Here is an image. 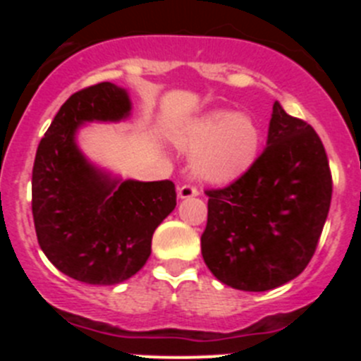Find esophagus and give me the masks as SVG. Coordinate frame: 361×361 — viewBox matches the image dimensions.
<instances>
[{"mask_svg": "<svg viewBox=\"0 0 361 361\" xmlns=\"http://www.w3.org/2000/svg\"><path fill=\"white\" fill-rule=\"evenodd\" d=\"M199 195V190L191 184H184V186L178 188V199H190V197Z\"/></svg>", "mask_w": 361, "mask_h": 361, "instance_id": "1", "label": "esophagus"}]
</instances>
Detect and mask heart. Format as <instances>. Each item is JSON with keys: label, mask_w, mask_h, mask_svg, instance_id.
<instances>
[{"label": "heart", "mask_w": 361, "mask_h": 361, "mask_svg": "<svg viewBox=\"0 0 361 361\" xmlns=\"http://www.w3.org/2000/svg\"><path fill=\"white\" fill-rule=\"evenodd\" d=\"M177 145L193 152L191 170L208 183H229L250 170L258 157L262 133L247 114L206 111L188 121Z\"/></svg>", "instance_id": "1"}]
</instances>
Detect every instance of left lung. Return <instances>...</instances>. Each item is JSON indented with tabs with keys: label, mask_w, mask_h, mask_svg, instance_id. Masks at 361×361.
Returning a JSON list of instances; mask_svg holds the SVG:
<instances>
[{
	"label": "left lung",
	"mask_w": 361,
	"mask_h": 361,
	"mask_svg": "<svg viewBox=\"0 0 361 361\" xmlns=\"http://www.w3.org/2000/svg\"><path fill=\"white\" fill-rule=\"evenodd\" d=\"M206 195V266L229 288L269 291L296 279L317 251L333 195L327 153L311 124L275 103L264 152Z\"/></svg>",
	"instance_id": "obj_1"
}]
</instances>
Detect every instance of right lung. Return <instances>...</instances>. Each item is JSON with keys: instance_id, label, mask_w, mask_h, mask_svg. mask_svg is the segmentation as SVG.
<instances>
[{"instance_id": "right-lung-1", "label": "right lung", "mask_w": 361, "mask_h": 361, "mask_svg": "<svg viewBox=\"0 0 361 361\" xmlns=\"http://www.w3.org/2000/svg\"><path fill=\"white\" fill-rule=\"evenodd\" d=\"M124 88L97 82L66 99L41 139L32 170V215L50 262L73 280L114 286L141 269L152 237L177 206L171 180H119L86 161L75 145L81 124L121 121Z\"/></svg>"}]
</instances>
